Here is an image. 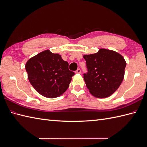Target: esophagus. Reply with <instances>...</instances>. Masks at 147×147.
I'll return each mask as SVG.
<instances>
[{"label":"esophagus","instance_id":"1","mask_svg":"<svg viewBox=\"0 0 147 147\" xmlns=\"http://www.w3.org/2000/svg\"><path fill=\"white\" fill-rule=\"evenodd\" d=\"M76 74H81V69H77L76 71Z\"/></svg>","mask_w":147,"mask_h":147}]
</instances>
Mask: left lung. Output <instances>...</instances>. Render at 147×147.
<instances>
[{"instance_id":"8db88e82","label":"left lung","mask_w":147,"mask_h":147,"mask_svg":"<svg viewBox=\"0 0 147 147\" xmlns=\"http://www.w3.org/2000/svg\"><path fill=\"white\" fill-rule=\"evenodd\" d=\"M83 58L88 71L84 74V80L90 93L98 98L110 96L123 80L127 65L124 57L116 51L100 49Z\"/></svg>"}]
</instances>
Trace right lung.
Listing matches in <instances>:
<instances>
[{
    "mask_svg": "<svg viewBox=\"0 0 147 147\" xmlns=\"http://www.w3.org/2000/svg\"><path fill=\"white\" fill-rule=\"evenodd\" d=\"M59 54L45 50L27 61L26 70L30 83L42 96L54 98L62 95L69 86L74 73Z\"/></svg>",
    "mask_w": 147,
    "mask_h": 147,
    "instance_id": "add662e5",
    "label": "right lung"
}]
</instances>
